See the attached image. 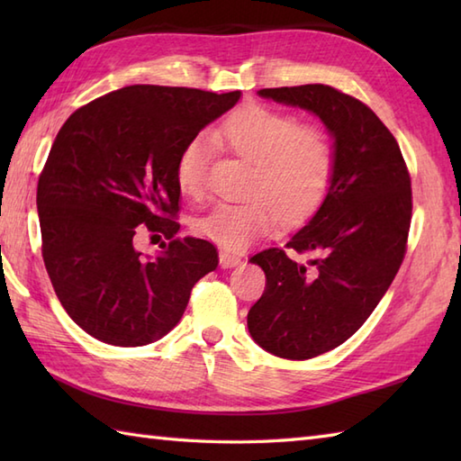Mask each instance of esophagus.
<instances>
[{
    "instance_id": "esophagus-1",
    "label": "esophagus",
    "mask_w": 461,
    "mask_h": 461,
    "mask_svg": "<svg viewBox=\"0 0 461 461\" xmlns=\"http://www.w3.org/2000/svg\"><path fill=\"white\" fill-rule=\"evenodd\" d=\"M241 263V258L238 256V253H231V251H220V266L223 269H230V267H236Z\"/></svg>"
}]
</instances>
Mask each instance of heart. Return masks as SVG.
<instances>
[{
  "label": "heart",
  "mask_w": 461,
  "mask_h": 461,
  "mask_svg": "<svg viewBox=\"0 0 461 461\" xmlns=\"http://www.w3.org/2000/svg\"><path fill=\"white\" fill-rule=\"evenodd\" d=\"M215 139L256 164L251 194L238 203H218L194 221L198 236L225 249H241L273 231L283 218L297 223L315 213L327 198L335 152L319 126H299L295 116L248 103L225 116ZM210 144L205 136L184 144L176 160V184L185 195H200L208 172Z\"/></svg>",
  "instance_id": "b5f03b06"
}]
</instances>
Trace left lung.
<instances>
[{"label":"left lung","instance_id":"left-lung-1","mask_svg":"<svg viewBox=\"0 0 461 461\" xmlns=\"http://www.w3.org/2000/svg\"><path fill=\"white\" fill-rule=\"evenodd\" d=\"M263 99L319 116L332 139L335 174L321 208L287 249L251 258L267 277L248 312L251 339L281 358L307 360L362 327L402 266L412 188L400 146L365 103L329 85L258 91Z\"/></svg>","mask_w":461,"mask_h":461}]
</instances>
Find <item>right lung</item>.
I'll list each match as a JSON object with an SVG mask.
<instances>
[{"instance_id": "right-lung-1", "label": "right lung", "mask_w": 461, "mask_h": 461, "mask_svg": "<svg viewBox=\"0 0 461 461\" xmlns=\"http://www.w3.org/2000/svg\"><path fill=\"white\" fill-rule=\"evenodd\" d=\"M240 96L132 85L61 126L37 184L43 261L68 317L91 337L114 347L162 339L218 267L210 241L176 236V160ZM140 232L165 238L156 258L133 248Z\"/></svg>"}]
</instances>
